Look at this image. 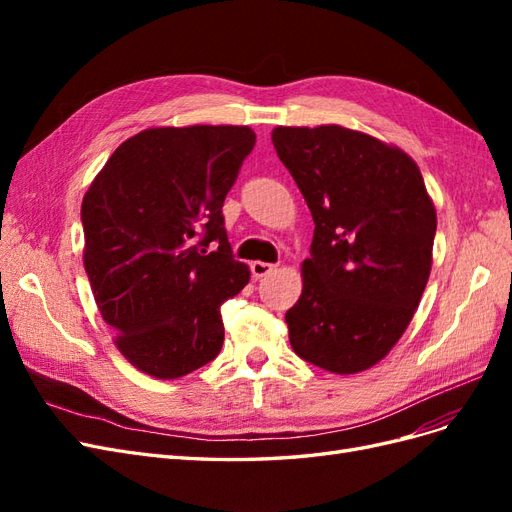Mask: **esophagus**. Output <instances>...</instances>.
<instances>
[{
	"label": "esophagus",
	"instance_id": "34e87169",
	"mask_svg": "<svg viewBox=\"0 0 512 512\" xmlns=\"http://www.w3.org/2000/svg\"><path fill=\"white\" fill-rule=\"evenodd\" d=\"M250 269H252V277L254 280H260V277H265V275H269L273 269H275V265H271V262H262V260H254L252 265H250Z\"/></svg>",
	"mask_w": 512,
	"mask_h": 512
}]
</instances>
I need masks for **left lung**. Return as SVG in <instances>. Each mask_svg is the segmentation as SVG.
<instances>
[{"instance_id": "obj_1", "label": "left lung", "mask_w": 512, "mask_h": 512, "mask_svg": "<svg viewBox=\"0 0 512 512\" xmlns=\"http://www.w3.org/2000/svg\"><path fill=\"white\" fill-rule=\"evenodd\" d=\"M314 218L303 292L286 312L301 359L359 374L404 335L431 273L436 207L416 162L342 126L271 132Z\"/></svg>"}]
</instances>
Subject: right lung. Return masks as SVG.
Instances as JSON below:
<instances>
[{
  "label": "right lung",
  "instance_id": "1",
  "mask_svg": "<svg viewBox=\"0 0 512 512\" xmlns=\"http://www.w3.org/2000/svg\"><path fill=\"white\" fill-rule=\"evenodd\" d=\"M256 134L247 126L149 128L123 141L83 198V262L126 359L175 380L220 354V307L250 282L222 205Z\"/></svg>",
  "mask_w": 512,
  "mask_h": 512
}]
</instances>
